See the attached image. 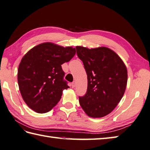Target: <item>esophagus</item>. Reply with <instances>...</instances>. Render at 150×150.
<instances>
[{"label": "esophagus", "mask_w": 150, "mask_h": 150, "mask_svg": "<svg viewBox=\"0 0 150 150\" xmlns=\"http://www.w3.org/2000/svg\"><path fill=\"white\" fill-rule=\"evenodd\" d=\"M71 86H72L73 88H74V87L75 86V81H73V83H71Z\"/></svg>", "instance_id": "obj_1"}]
</instances>
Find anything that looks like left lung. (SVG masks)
I'll return each mask as SVG.
<instances>
[{
	"mask_svg": "<svg viewBox=\"0 0 150 150\" xmlns=\"http://www.w3.org/2000/svg\"><path fill=\"white\" fill-rule=\"evenodd\" d=\"M88 79L87 91L79 103L88 116L101 118L110 113L124 94L127 82L126 66L119 56L105 47H76Z\"/></svg>",
	"mask_w": 150,
	"mask_h": 150,
	"instance_id": "left-lung-1",
	"label": "left lung"
}]
</instances>
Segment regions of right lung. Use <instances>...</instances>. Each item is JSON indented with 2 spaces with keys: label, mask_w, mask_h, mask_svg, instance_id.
I'll use <instances>...</instances> for the list:
<instances>
[{
  "label": "right lung",
  "mask_w": 150,
  "mask_h": 150,
  "mask_svg": "<svg viewBox=\"0 0 150 150\" xmlns=\"http://www.w3.org/2000/svg\"><path fill=\"white\" fill-rule=\"evenodd\" d=\"M76 53L75 48L43 43L31 49L19 64L17 81L21 94L29 108L38 113L51 110L69 88L64 79L62 64Z\"/></svg>",
  "instance_id": "right-lung-1"
}]
</instances>
